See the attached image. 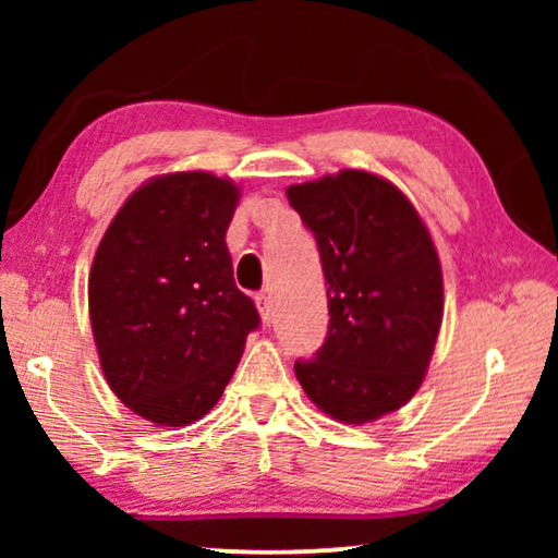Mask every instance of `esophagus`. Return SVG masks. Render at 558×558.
<instances>
[{
    "label": "esophagus",
    "instance_id": "esophagus-1",
    "mask_svg": "<svg viewBox=\"0 0 558 558\" xmlns=\"http://www.w3.org/2000/svg\"><path fill=\"white\" fill-rule=\"evenodd\" d=\"M256 307H258V315H262L264 325H271L274 323V302H271V294H258L256 296Z\"/></svg>",
    "mask_w": 558,
    "mask_h": 558
}]
</instances>
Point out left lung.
Instances as JSON below:
<instances>
[{
	"label": "left lung",
	"instance_id": "obj_1",
	"mask_svg": "<svg viewBox=\"0 0 558 558\" xmlns=\"http://www.w3.org/2000/svg\"><path fill=\"white\" fill-rule=\"evenodd\" d=\"M287 197L315 233L330 310L323 348L294 363L296 380L338 422H376L429 368L445 312L437 248L409 197L378 174L340 170Z\"/></svg>",
	"mask_w": 558,
	"mask_h": 558
}]
</instances>
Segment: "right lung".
Instances as JSON below:
<instances>
[{
	"mask_svg": "<svg viewBox=\"0 0 558 558\" xmlns=\"http://www.w3.org/2000/svg\"><path fill=\"white\" fill-rule=\"evenodd\" d=\"M239 197L210 172L159 174L98 243L88 277L98 361L121 403L157 426L208 414L262 323L226 246Z\"/></svg>",
	"mask_w": 558,
	"mask_h": 558,
	"instance_id": "obj_1",
	"label": "right lung"
}]
</instances>
